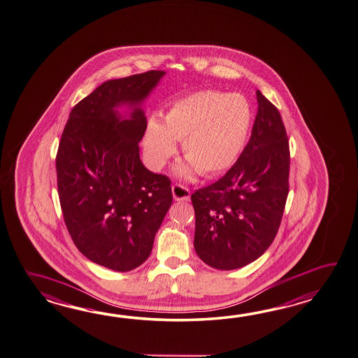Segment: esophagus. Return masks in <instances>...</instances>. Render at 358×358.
<instances>
[{"label":"esophagus","instance_id":"1","mask_svg":"<svg viewBox=\"0 0 358 358\" xmlns=\"http://www.w3.org/2000/svg\"><path fill=\"white\" fill-rule=\"evenodd\" d=\"M172 194L173 199L177 201H187L190 200V190L180 183H175L172 186Z\"/></svg>","mask_w":358,"mask_h":358}]
</instances>
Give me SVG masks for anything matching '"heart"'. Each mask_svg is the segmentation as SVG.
Here are the masks:
<instances>
[{
	"mask_svg": "<svg viewBox=\"0 0 358 358\" xmlns=\"http://www.w3.org/2000/svg\"><path fill=\"white\" fill-rule=\"evenodd\" d=\"M252 110L240 94L199 91L171 105L162 120L151 117L143 134V152L149 167H164L181 141L187 163L177 173L190 177L220 173L236 159L247 138Z\"/></svg>",
	"mask_w": 358,
	"mask_h": 358,
	"instance_id": "b5f03b06",
	"label": "heart"
}]
</instances>
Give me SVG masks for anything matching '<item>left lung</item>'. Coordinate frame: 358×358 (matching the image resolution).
Wrapping results in <instances>:
<instances>
[{
	"mask_svg": "<svg viewBox=\"0 0 358 358\" xmlns=\"http://www.w3.org/2000/svg\"><path fill=\"white\" fill-rule=\"evenodd\" d=\"M252 136L236 163L215 183L191 195L194 247L217 270L255 262L278 234L289 192L290 152L278 108L257 91Z\"/></svg>",
	"mask_w": 358,
	"mask_h": 358,
	"instance_id": "obj_1",
	"label": "left lung"
}]
</instances>
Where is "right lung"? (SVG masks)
I'll list each match as a JSON object with an SVG mask.
<instances>
[{"instance_id": "obj_1", "label": "right lung", "mask_w": 358, "mask_h": 358, "mask_svg": "<svg viewBox=\"0 0 358 358\" xmlns=\"http://www.w3.org/2000/svg\"><path fill=\"white\" fill-rule=\"evenodd\" d=\"M163 71L103 82L73 108L56 155L57 192L73 243L91 262L126 272L143 264L172 204L167 176L140 159L145 99ZM130 113L122 116L117 108Z\"/></svg>"}]
</instances>
